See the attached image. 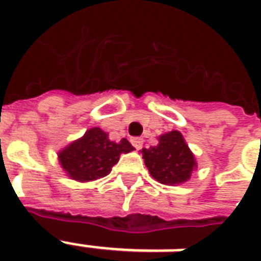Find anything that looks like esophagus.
Listing matches in <instances>:
<instances>
[{"label": "esophagus", "mask_w": 261, "mask_h": 261, "mask_svg": "<svg viewBox=\"0 0 261 261\" xmlns=\"http://www.w3.org/2000/svg\"><path fill=\"white\" fill-rule=\"evenodd\" d=\"M130 143L132 146L136 148V150H140L143 147V139L142 138H132L130 139Z\"/></svg>", "instance_id": "obj_1"}]
</instances>
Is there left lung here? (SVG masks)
Returning a JSON list of instances; mask_svg holds the SVG:
<instances>
[{
    "label": "left lung",
    "mask_w": 261,
    "mask_h": 261,
    "mask_svg": "<svg viewBox=\"0 0 261 261\" xmlns=\"http://www.w3.org/2000/svg\"><path fill=\"white\" fill-rule=\"evenodd\" d=\"M144 164L160 183L179 184L190 179L195 160L177 130L162 135L158 146L143 148Z\"/></svg>",
    "instance_id": "left-lung-1"
}]
</instances>
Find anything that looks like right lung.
Here are the masks:
<instances>
[{
	"instance_id": "obj_1",
	"label": "right lung",
	"mask_w": 261,
	"mask_h": 261,
	"mask_svg": "<svg viewBox=\"0 0 261 261\" xmlns=\"http://www.w3.org/2000/svg\"><path fill=\"white\" fill-rule=\"evenodd\" d=\"M135 150L126 139L110 142L107 133L92 128L77 142L71 143L59 154L60 164L68 176L78 181H91L109 175L121 154Z\"/></svg>"
}]
</instances>
